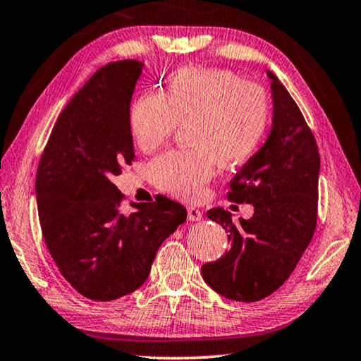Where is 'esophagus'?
I'll return each instance as SVG.
<instances>
[{
  "instance_id": "1",
  "label": "esophagus",
  "mask_w": 361,
  "mask_h": 361,
  "mask_svg": "<svg viewBox=\"0 0 361 361\" xmlns=\"http://www.w3.org/2000/svg\"><path fill=\"white\" fill-rule=\"evenodd\" d=\"M188 219H190L191 222H197V220L202 219V212L196 207H188Z\"/></svg>"
}]
</instances>
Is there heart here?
<instances>
[{
    "label": "heart",
    "mask_w": 361,
    "mask_h": 361,
    "mask_svg": "<svg viewBox=\"0 0 361 361\" xmlns=\"http://www.w3.org/2000/svg\"><path fill=\"white\" fill-rule=\"evenodd\" d=\"M269 115V97L259 84L227 69L192 66L175 73L165 94L139 97L129 111V126L137 147L152 152L188 125L192 149L162 155L149 171L160 190L192 201L212 178L215 160L233 166L255 154Z\"/></svg>",
    "instance_id": "heart-1"
}]
</instances>
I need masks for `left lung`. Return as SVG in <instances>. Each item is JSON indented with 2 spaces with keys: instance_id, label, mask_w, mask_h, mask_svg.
I'll return each mask as SVG.
<instances>
[{
  "instance_id": "1",
  "label": "left lung",
  "mask_w": 361,
  "mask_h": 361,
  "mask_svg": "<svg viewBox=\"0 0 361 361\" xmlns=\"http://www.w3.org/2000/svg\"><path fill=\"white\" fill-rule=\"evenodd\" d=\"M271 79L272 126L261 149L230 181L228 199L248 202L252 217L235 224L215 207L207 217L228 232L230 250L201 267L204 282L235 301L269 297L290 277L308 248L318 219L319 152L288 90Z\"/></svg>"
}]
</instances>
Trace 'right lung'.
I'll return each mask as SVG.
<instances>
[{
  "mask_svg": "<svg viewBox=\"0 0 361 361\" xmlns=\"http://www.w3.org/2000/svg\"><path fill=\"white\" fill-rule=\"evenodd\" d=\"M142 63L100 68L69 100L43 150L35 192L42 233L63 277L85 298L110 301L147 281L160 245L186 220L165 196L133 202L113 185L134 160L129 105Z\"/></svg>",
  "mask_w": 361,
  "mask_h": 361,
  "instance_id": "1",
  "label": "right lung"
}]
</instances>
